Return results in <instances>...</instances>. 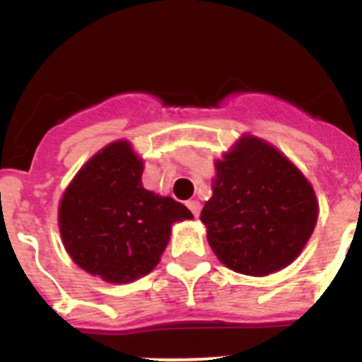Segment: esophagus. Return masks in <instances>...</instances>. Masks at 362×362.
<instances>
[{
    "mask_svg": "<svg viewBox=\"0 0 362 362\" xmlns=\"http://www.w3.org/2000/svg\"><path fill=\"white\" fill-rule=\"evenodd\" d=\"M187 206H189V210L192 211V215H194V217H198L199 211H202V203L196 202V199H191V202H187Z\"/></svg>",
    "mask_w": 362,
    "mask_h": 362,
    "instance_id": "34e87169",
    "label": "esophagus"
}]
</instances>
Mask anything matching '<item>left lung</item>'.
<instances>
[{
  "label": "left lung",
  "instance_id": "left-lung-1",
  "mask_svg": "<svg viewBox=\"0 0 362 362\" xmlns=\"http://www.w3.org/2000/svg\"><path fill=\"white\" fill-rule=\"evenodd\" d=\"M215 168L214 196L199 218L218 261L250 276L291 264L312 236L319 211L301 171L254 136H243Z\"/></svg>",
  "mask_w": 362,
  "mask_h": 362
}]
</instances>
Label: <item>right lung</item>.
Returning <instances> with one entry per match:
<instances>
[{
  "instance_id": "add662e5",
  "label": "right lung",
  "mask_w": 362,
  "mask_h": 362,
  "mask_svg": "<svg viewBox=\"0 0 362 362\" xmlns=\"http://www.w3.org/2000/svg\"><path fill=\"white\" fill-rule=\"evenodd\" d=\"M144 160L127 141L98 152L68 185L59 231L73 261L90 275L126 284L158 266L171 224L192 214L173 198L144 189Z\"/></svg>"
}]
</instances>
